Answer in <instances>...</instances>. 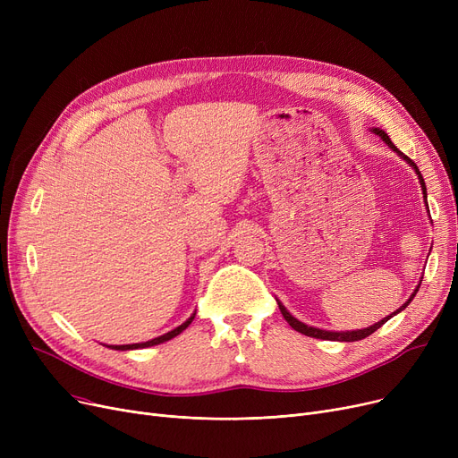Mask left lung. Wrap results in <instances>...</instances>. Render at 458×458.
Masks as SVG:
<instances>
[{"mask_svg": "<svg viewBox=\"0 0 458 458\" xmlns=\"http://www.w3.org/2000/svg\"><path fill=\"white\" fill-rule=\"evenodd\" d=\"M378 137H382V140L388 144V147L392 148V150H395L399 156H403V159H406L408 163H411L412 166H414V171H416V174H418V178H420V183H421V189H423V195H425V200H427V187H425V182H423V176H421V173H420V168L416 166V163L408 157V156H404L403 152H399L397 150V147L395 144L390 140V137H388V133L384 131V130H373ZM418 290H420V284H418V287L414 290V293H412V297L408 299L397 311H394L392 316H388V318H384L382 321H378V323H375V325H371V327H368V328H364V330H352V332H330V330H321V328H314V327H308V325H304V323H301V321H297L290 311H287L284 306H282V302H278V308H280V311H282V316H284V319L290 323V327L292 328H295L297 332H301V334H304V335H310V338H318V340H330V342H358V340H364V338H368V335H371L377 328H380L384 323H386L390 318H394L395 314H399L401 310H404L408 304H411V301L416 297V293H418Z\"/></svg>", "mask_w": 458, "mask_h": 458, "instance_id": "left-lung-1", "label": "left lung"}]
</instances>
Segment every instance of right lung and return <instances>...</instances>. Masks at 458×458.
<instances>
[{
  "instance_id": "obj_1",
  "label": "right lung",
  "mask_w": 458,
  "mask_h": 458,
  "mask_svg": "<svg viewBox=\"0 0 458 458\" xmlns=\"http://www.w3.org/2000/svg\"><path fill=\"white\" fill-rule=\"evenodd\" d=\"M192 319H195V314H192L183 325H180L178 328H174V330H171V332H166V334H163V335H159V338H154V340H150V342H144V344H133V345H107L109 349H114V351H128V349H144V347H152V345H159V344H163V342H168L171 338H174V335H178L180 332H183L191 323H192Z\"/></svg>"
}]
</instances>
